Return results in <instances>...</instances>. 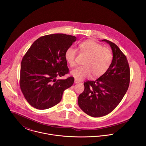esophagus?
I'll list each match as a JSON object with an SVG mask.
<instances>
[{"mask_svg": "<svg viewBox=\"0 0 146 146\" xmlns=\"http://www.w3.org/2000/svg\"><path fill=\"white\" fill-rule=\"evenodd\" d=\"M74 82H75V83L76 84L79 83H80V82H79V81H78V80H77L76 79H75Z\"/></svg>", "mask_w": 146, "mask_h": 146, "instance_id": "esophagus-1", "label": "esophagus"}]
</instances>
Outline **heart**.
<instances>
[{"mask_svg":"<svg viewBox=\"0 0 146 146\" xmlns=\"http://www.w3.org/2000/svg\"><path fill=\"white\" fill-rule=\"evenodd\" d=\"M80 52L86 56L84 64L85 66L78 67L71 71V75L78 80H82L90 76L98 78L107 71L113 60L112 52L107 48L92 40L81 42L79 45ZM76 50L70 47L64 53V57L71 67L76 65Z\"/></svg>","mask_w":146,"mask_h":146,"instance_id":"1","label":"heart"}]
</instances>
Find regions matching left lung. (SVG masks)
I'll use <instances>...</instances> for the list:
<instances>
[{
    "instance_id": "obj_1",
    "label": "left lung",
    "mask_w": 146,
    "mask_h": 146,
    "mask_svg": "<svg viewBox=\"0 0 146 146\" xmlns=\"http://www.w3.org/2000/svg\"><path fill=\"white\" fill-rule=\"evenodd\" d=\"M109 44L113 60L107 71L95 81L84 82V90L79 96L78 104L87 115L104 116L112 112L121 101L130 83V68L127 58L113 42Z\"/></svg>"
}]
</instances>
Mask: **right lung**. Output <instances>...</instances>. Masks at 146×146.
<instances>
[{
    "label": "right lung",
    "instance_id": "right-lung-1",
    "mask_svg": "<svg viewBox=\"0 0 146 146\" xmlns=\"http://www.w3.org/2000/svg\"><path fill=\"white\" fill-rule=\"evenodd\" d=\"M77 38L64 34L42 36L33 43L21 61L20 88L28 103L39 110L58 104L74 78L57 79L69 72L66 49Z\"/></svg>",
    "mask_w": 146,
    "mask_h": 146
}]
</instances>
